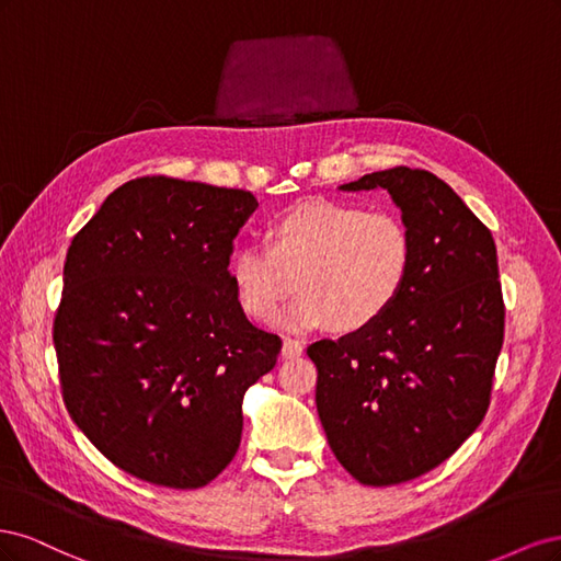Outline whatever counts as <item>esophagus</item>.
Masks as SVG:
<instances>
[{"label": "esophagus", "instance_id": "1", "mask_svg": "<svg viewBox=\"0 0 561 561\" xmlns=\"http://www.w3.org/2000/svg\"><path fill=\"white\" fill-rule=\"evenodd\" d=\"M301 353H304L301 342H297V339H290V336L283 339V358H299Z\"/></svg>", "mask_w": 561, "mask_h": 561}]
</instances>
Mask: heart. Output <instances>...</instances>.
I'll use <instances>...</instances> for the list:
<instances>
[{"label": "heart", "mask_w": 561, "mask_h": 561, "mask_svg": "<svg viewBox=\"0 0 561 561\" xmlns=\"http://www.w3.org/2000/svg\"><path fill=\"white\" fill-rule=\"evenodd\" d=\"M414 264V241L404 219L339 201H311L276 219L268 243L248 241L231 257V283L241 307L280 328L307 332L334 322L358 332L375 325L404 293Z\"/></svg>", "instance_id": "heart-1"}]
</instances>
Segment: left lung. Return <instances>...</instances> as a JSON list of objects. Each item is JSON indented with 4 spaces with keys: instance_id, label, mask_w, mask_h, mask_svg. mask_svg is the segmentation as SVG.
Listing matches in <instances>:
<instances>
[{
    "instance_id": "left-lung-1",
    "label": "left lung",
    "mask_w": 561,
    "mask_h": 561,
    "mask_svg": "<svg viewBox=\"0 0 561 561\" xmlns=\"http://www.w3.org/2000/svg\"><path fill=\"white\" fill-rule=\"evenodd\" d=\"M386 190L412 231L404 293L375 325L307 348L328 443L355 480L410 482L480 426L503 346L496 243L447 182L388 168L342 184Z\"/></svg>"
}]
</instances>
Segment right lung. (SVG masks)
Segmentation results:
<instances>
[{
	"instance_id": "1",
	"label": "right lung",
	"mask_w": 561,
	"mask_h": 561,
	"mask_svg": "<svg viewBox=\"0 0 561 561\" xmlns=\"http://www.w3.org/2000/svg\"><path fill=\"white\" fill-rule=\"evenodd\" d=\"M254 208L243 190L138 178L67 250L54 322L67 412L145 482L215 480L241 445L245 390L276 365L280 336L245 318L229 274Z\"/></svg>"
}]
</instances>
